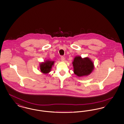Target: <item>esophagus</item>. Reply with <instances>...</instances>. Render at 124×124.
Returning <instances> with one entry per match:
<instances>
[{
  "label": "esophagus",
  "mask_w": 124,
  "mask_h": 124,
  "mask_svg": "<svg viewBox=\"0 0 124 124\" xmlns=\"http://www.w3.org/2000/svg\"><path fill=\"white\" fill-rule=\"evenodd\" d=\"M61 61H64L65 60V57H63V56H62V57H61Z\"/></svg>",
  "instance_id": "obj_1"
}]
</instances>
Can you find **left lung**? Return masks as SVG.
<instances>
[{"instance_id":"8db88e82","label":"left lung","mask_w":124,"mask_h":124,"mask_svg":"<svg viewBox=\"0 0 124 124\" xmlns=\"http://www.w3.org/2000/svg\"><path fill=\"white\" fill-rule=\"evenodd\" d=\"M73 72L78 77L87 76L94 69L93 62L88 57L82 58L81 56L75 57L72 62Z\"/></svg>"}]
</instances>
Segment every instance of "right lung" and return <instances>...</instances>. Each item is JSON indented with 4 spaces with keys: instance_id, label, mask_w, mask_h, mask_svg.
<instances>
[{
    "instance_id": "1",
    "label": "right lung",
    "mask_w": 124,
    "mask_h": 124,
    "mask_svg": "<svg viewBox=\"0 0 124 124\" xmlns=\"http://www.w3.org/2000/svg\"><path fill=\"white\" fill-rule=\"evenodd\" d=\"M54 61L46 60L43 62H41L39 64V68L42 73L47 74L49 73L52 69V67L54 64Z\"/></svg>"
}]
</instances>
